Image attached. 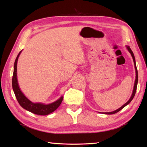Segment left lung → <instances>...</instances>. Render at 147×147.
<instances>
[{
	"label": "left lung",
	"mask_w": 147,
	"mask_h": 147,
	"mask_svg": "<svg viewBox=\"0 0 147 147\" xmlns=\"http://www.w3.org/2000/svg\"><path fill=\"white\" fill-rule=\"evenodd\" d=\"M127 49L129 51V52H130L131 56H132L133 58V60H134V65H135V69H136V80H135V84H134V90H133V93H132V94H131V97L129 99V100L127 102L125 103L124 104L123 106H122L120 108H119L117 109V110L114 111H111V112H108V113H105V114H108V115H111V114H114V113H116L119 112V111L121 110L122 109H123V108H124L126 105H128V104L132 100V99L134 98V96H135V94H136V89H137V85H138V70H137V67H136V60H135V57H134V53L132 51H131V49L130 48V47H127Z\"/></svg>",
	"instance_id": "8db88e82"
}]
</instances>
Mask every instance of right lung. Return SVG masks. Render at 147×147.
Here are the masks:
<instances>
[{
  "label": "right lung",
  "mask_w": 147,
  "mask_h": 147,
  "mask_svg": "<svg viewBox=\"0 0 147 147\" xmlns=\"http://www.w3.org/2000/svg\"><path fill=\"white\" fill-rule=\"evenodd\" d=\"M21 52L17 55L16 61H15L13 74V77H12V88H13V90L14 91L15 95L16 96L17 100L21 106L32 113L39 115H49V114L55 111L59 106L62 100H63V96H61L58 100H56L53 103L49 104H43L41 103L32 102L30 100H29L24 95L23 93L20 90L17 79V63L19 56L20 54H21Z\"/></svg>",
  "instance_id": "right-lung-1"
}]
</instances>
